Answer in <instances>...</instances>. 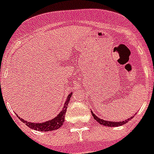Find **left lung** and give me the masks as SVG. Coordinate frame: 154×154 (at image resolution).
Segmentation results:
<instances>
[{"mask_svg": "<svg viewBox=\"0 0 154 154\" xmlns=\"http://www.w3.org/2000/svg\"><path fill=\"white\" fill-rule=\"evenodd\" d=\"M92 115H93V117H94V119L96 120L99 124H101L102 125H105V126H108V127H117V126H120V125H122L126 124L129 120H131V118L134 117H131L129 119L125 120L124 122H109V121H105V120H102L101 119V118H99V117H97L96 115L94 114V112H93V111H92Z\"/></svg>", "mask_w": 154, "mask_h": 154, "instance_id": "left-lung-1", "label": "left lung"}]
</instances>
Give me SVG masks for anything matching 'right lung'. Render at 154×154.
I'll list each match as a JSON object with an SVG mask.
<instances>
[{
  "label": "right lung",
  "instance_id": "1",
  "mask_svg": "<svg viewBox=\"0 0 154 154\" xmlns=\"http://www.w3.org/2000/svg\"><path fill=\"white\" fill-rule=\"evenodd\" d=\"M71 96H72V93L69 94V96L67 97V100L65 101L61 112L55 118H53V119L50 120V121L45 122L44 123H31V122H28L26 121H24L20 117H19V119H20V121L23 122V123H25L28 127H29L30 129L38 130V131H52V130H55V129H59L60 127L62 126L63 123L65 122V112H66L67 106L69 105V102Z\"/></svg>",
  "mask_w": 154,
  "mask_h": 154
}]
</instances>
